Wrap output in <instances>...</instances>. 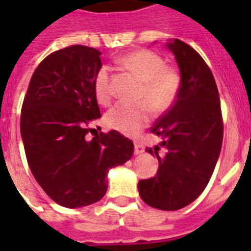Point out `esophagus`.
<instances>
[{"mask_svg": "<svg viewBox=\"0 0 251 251\" xmlns=\"http://www.w3.org/2000/svg\"><path fill=\"white\" fill-rule=\"evenodd\" d=\"M145 152V146L142 143H135V149H134V153L135 155H141V153Z\"/></svg>", "mask_w": 251, "mask_h": 251, "instance_id": "esophagus-1", "label": "esophagus"}]
</instances>
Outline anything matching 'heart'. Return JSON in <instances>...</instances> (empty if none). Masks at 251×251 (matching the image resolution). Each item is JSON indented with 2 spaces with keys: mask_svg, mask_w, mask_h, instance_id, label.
<instances>
[{
  "mask_svg": "<svg viewBox=\"0 0 251 251\" xmlns=\"http://www.w3.org/2000/svg\"><path fill=\"white\" fill-rule=\"evenodd\" d=\"M120 62L143 79L138 92V99L142 101L118 102L105 114V122L110 129L133 135L147 125L152 109L156 113H164L175 105L181 90V75L176 69L165 66L160 54L149 49L129 53ZM110 72V66L102 65L94 79L95 94L102 104H108L112 99Z\"/></svg>",
  "mask_w": 251,
  "mask_h": 251,
  "instance_id": "1",
  "label": "heart"
}]
</instances>
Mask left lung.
Segmentation results:
<instances>
[{"label":"left lung","instance_id":"1","mask_svg":"<svg viewBox=\"0 0 251 251\" xmlns=\"http://www.w3.org/2000/svg\"><path fill=\"white\" fill-rule=\"evenodd\" d=\"M178 64L181 90L175 105L151 127L163 138L164 157L155 149L159 171L138 183L143 202L153 208H183L202 194L214 173L223 143V116L215 78L201 54L186 43H168Z\"/></svg>","mask_w":251,"mask_h":251}]
</instances>
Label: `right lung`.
I'll list each match as a JSON object with an SVG mask.
<instances>
[{
    "label": "right lung",
    "mask_w": 251,
    "mask_h": 251,
    "mask_svg": "<svg viewBox=\"0 0 251 251\" xmlns=\"http://www.w3.org/2000/svg\"><path fill=\"white\" fill-rule=\"evenodd\" d=\"M100 56L86 45L50 53L33 72L22 105L29 169L49 198L68 208L100 201L108 171L133 156V142L116 130L87 137L101 117L94 88Z\"/></svg>",
    "instance_id": "add662e5"
}]
</instances>
